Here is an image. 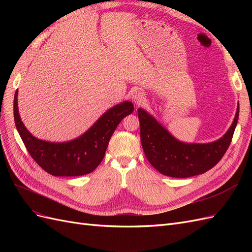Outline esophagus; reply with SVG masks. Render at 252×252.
I'll list each match as a JSON object with an SVG mask.
<instances>
[{
  "label": "esophagus",
  "mask_w": 252,
  "mask_h": 252,
  "mask_svg": "<svg viewBox=\"0 0 252 252\" xmlns=\"http://www.w3.org/2000/svg\"><path fill=\"white\" fill-rule=\"evenodd\" d=\"M132 101L136 104V105H141L144 103L145 101V95L140 90H135L134 93L132 94Z\"/></svg>",
  "instance_id": "esophagus-1"
}]
</instances>
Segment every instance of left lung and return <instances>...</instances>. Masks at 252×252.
Here are the masks:
<instances>
[{"label":"left lung","mask_w":252,"mask_h":252,"mask_svg":"<svg viewBox=\"0 0 252 252\" xmlns=\"http://www.w3.org/2000/svg\"><path fill=\"white\" fill-rule=\"evenodd\" d=\"M141 143L149 163L164 175L189 178L215 167L231 143L239 119V106L233 123L220 140L208 144H185L175 140L151 116L138 109Z\"/></svg>","instance_id":"left-lung-1"}]
</instances>
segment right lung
<instances>
[{
	"label": "right lung",
	"instance_id": "right-lung-1",
	"mask_svg": "<svg viewBox=\"0 0 252 252\" xmlns=\"http://www.w3.org/2000/svg\"><path fill=\"white\" fill-rule=\"evenodd\" d=\"M134 110L131 102L114 106L80 138L66 143L37 140L25 128L14 94L13 116L21 139L29 155L42 169L55 177H79L93 172L105 157L109 140L121 121Z\"/></svg>",
	"mask_w": 252,
	"mask_h": 252
}]
</instances>
